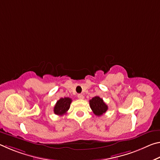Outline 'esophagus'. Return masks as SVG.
<instances>
[{
    "instance_id": "obj_1",
    "label": "esophagus",
    "mask_w": 160,
    "mask_h": 160,
    "mask_svg": "<svg viewBox=\"0 0 160 160\" xmlns=\"http://www.w3.org/2000/svg\"><path fill=\"white\" fill-rule=\"evenodd\" d=\"M78 99H83L84 98H85V97H84L82 94H78Z\"/></svg>"
}]
</instances>
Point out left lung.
I'll return each mask as SVG.
<instances>
[{
    "instance_id": "obj_1",
    "label": "left lung",
    "mask_w": 160,
    "mask_h": 160,
    "mask_svg": "<svg viewBox=\"0 0 160 160\" xmlns=\"http://www.w3.org/2000/svg\"><path fill=\"white\" fill-rule=\"evenodd\" d=\"M90 106L94 114L98 116L104 114L108 109L107 105L98 96L94 97L90 100Z\"/></svg>"
}]
</instances>
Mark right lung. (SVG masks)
I'll list each match as a JSON object with an SVG mask.
<instances>
[{"instance_id":"1","label":"right lung","mask_w":160,"mask_h":160,"mask_svg":"<svg viewBox=\"0 0 160 160\" xmlns=\"http://www.w3.org/2000/svg\"><path fill=\"white\" fill-rule=\"evenodd\" d=\"M72 99L69 97H64L58 100L53 108L54 113L56 115L62 116L66 114L68 110L69 109Z\"/></svg>"}]
</instances>
